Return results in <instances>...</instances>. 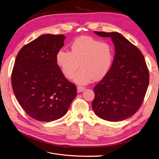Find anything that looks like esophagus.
<instances>
[{
  "instance_id": "esophagus-1",
  "label": "esophagus",
  "mask_w": 159,
  "mask_h": 159,
  "mask_svg": "<svg viewBox=\"0 0 159 159\" xmlns=\"http://www.w3.org/2000/svg\"><path fill=\"white\" fill-rule=\"evenodd\" d=\"M86 89V88L85 87H83V86H78L77 87V91L79 92V93H80V92H82V91H83L84 89Z\"/></svg>"
}]
</instances>
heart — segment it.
<instances>
[{"mask_svg": "<svg viewBox=\"0 0 159 159\" xmlns=\"http://www.w3.org/2000/svg\"><path fill=\"white\" fill-rule=\"evenodd\" d=\"M113 58V49L110 43L91 36L75 39L70 46V52L59 50L56 57L57 65L68 79L72 78L80 67L73 78L79 84H87L93 79L100 80L104 78L111 68Z\"/></svg>", "mask_w": 159, "mask_h": 159, "instance_id": "heart-1", "label": "heart"}]
</instances>
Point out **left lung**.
Masks as SVG:
<instances>
[{
    "instance_id": "obj_1",
    "label": "left lung",
    "mask_w": 159,
    "mask_h": 159,
    "mask_svg": "<svg viewBox=\"0 0 159 159\" xmlns=\"http://www.w3.org/2000/svg\"><path fill=\"white\" fill-rule=\"evenodd\" d=\"M111 37L115 46L111 68L94 86L92 109L109 121L127 119L139 110L149 84V71L141 51L118 33L94 31Z\"/></svg>"
}]
</instances>
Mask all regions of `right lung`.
<instances>
[{"mask_svg": "<svg viewBox=\"0 0 159 159\" xmlns=\"http://www.w3.org/2000/svg\"><path fill=\"white\" fill-rule=\"evenodd\" d=\"M62 34L41 35L24 45L16 56L11 73L13 92L20 106L39 121L58 120L77 96V88L56 62L64 45Z\"/></svg>", "mask_w": 159, "mask_h": 159, "instance_id": "1", "label": "right lung"}]
</instances>
